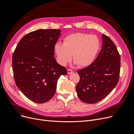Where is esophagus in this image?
Segmentation results:
<instances>
[{"label":"esophagus","mask_w":134,"mask_h":134,"mask_svg":"<svg viewBox=\"0 0 134 134\" xmlns=\"http://www.w3.org/2000/svg\"><path fill=\"white\" fill-rule=\"evenodd\" d=\"M72 72H73V71H72V70H71V69H68V73L69 74H70L72 73Z\"/></svg>","instance_id":"esophagus-1"}]
</instances>
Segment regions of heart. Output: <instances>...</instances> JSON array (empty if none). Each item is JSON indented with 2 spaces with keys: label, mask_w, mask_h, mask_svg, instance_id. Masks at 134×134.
Wrapping results in <instances>:
<instances>
[{
  "label": "heart",
  "mask_w": 134,
  "mask_h": 134,
  "mask_svg": "<svg viewBox=\"0 0 134 134\" xmlns=\"http://www.w3.org/2000/svg\"><path fill=\"white\" fill-rule=\"evenodd\" d=\"M100 41L95 35L83 33L72 34L64 39L63 44L56 43L54 51L58 63L66 66L72 59L79 67L90 66L100 48Z\"/></svg>",
  "instance_id": "1"
}]
</instances>
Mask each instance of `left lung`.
I'll list each match as a JSON object with an SVG mask.
<instances>
[{
	"label": "left lung",
	"mask_w": 134,
	"mask_h": 134,
	"mask_svg": "<svg viewBox=\"0 0 134 134\" xmlns=\"http://www.w3.org/2000/svg\"><path fill=\"white\" fill-rule=\"evenodd\" d=\"M102 49L90 66L78 71L80 81L76 87L79 99L87 103L98 102L113 90L119 80L120 57L108 36H102Z\"/></svg>",
	"instance_id": "left-lung-1"
}]
</instances>
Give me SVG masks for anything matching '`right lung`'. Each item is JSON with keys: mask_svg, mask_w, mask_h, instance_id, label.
I'll return each mask as SVG.
<instances>
[{"mask_svg": "<svg viewBox=\"0 0 134 134\" xmlns=\"http://www.w3.org/2000/svg\"><path fill=\"white\" fill-rule=\"evenodd\" d=\"M60 30H38L20 40L12 56L16 86L37 103H45L54 96L58 79L67 70L54 57V47Z\"/></svg>", "mask_w": 134, "mask_h": 134, "instance_id": "obj_1", "label": "right lung"}]
</instances>
